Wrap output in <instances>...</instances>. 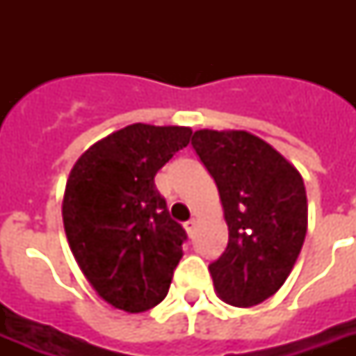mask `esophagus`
<instances>
[{"mask_svg": "<svg viewBox=\"0 0 356 356\" xmlns=\"http://www.w3.org/2000/svg\"><path fill=\"white\" fill-rule=\"evenodd\" d=\"M184 229H186V233H188V236H194L195 220H188V222L184 223Z\"/></svg>", "mask_w": 356, "mask_h": 356, "instance_id": "obj_1", "label": "esophagus"}]
</instances>
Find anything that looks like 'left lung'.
Returning a JSON list of instances; mask_svg holds the SVG:
<instances>
[{
  "label": "left lung",
  "mask_w": 356,
  "mask_h": 356,
  "mask_svg": "<svg viewBox=\"0 0 356 356\" xmlns=\"http://www.w3.org/2000/svg\"><path fill=\"white\" fill-rule=\"evenodd\" d=\"M192 145L220 192L229 227L225 251L211 270L225 303L253 307L284 284L307 234L301 173L248 131L201 129Z\"/></svg>",
  "instance_id": "8db88e82"
}]
</instances>
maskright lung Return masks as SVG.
Returning a JSON list of instances; mask_svg holds the SVG:
<instances>
[{
	"instance_id": "add662e5",
	"label": "right lung",
	"mask_w": 356,
	"mask_h": 356,
	"mask_svg": "<svg viewBox=\"0 0 356 356\" xmlns=\"http://www.w3.org/2000/svg\"><path fill=\"white\" fill-rule=\"evenodd\" d=\"M192 138L190 127L133 123L99 140L70 172L64 231L81 271L114 309L144 312L166 298L184 229L155 175Z\"/></svg>"
}]
</instances>
